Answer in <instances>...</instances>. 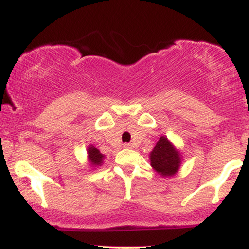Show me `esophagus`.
<instances>
[{"label": "esophagus", "instance_id": "1", "mask_svg": "<svg viewBox=\"0 0 249 249\" xmlns=\"http://www.w3.org/2000/svg\"><path fill=\"white\" fill-rule=\"evenodd\" d=\"M133 145L130 144V142H125L124 144V148H132Z\"/></svg>", "mask_w": 249, "mask_h": 249}]
</instances>
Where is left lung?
<instances>
[{
  "mask_svg": "<svg viewBox=\"0 0 249 249\" xmlns=\"http://www.w3.org/2000/svg\"><path fill=\"white\" fill-rule=\"evenodd\" d=\"M151 165L161 176H173L180 166V154L167 138L160 137L150 154Z\"/></svg>",
  "mask_w": 249,
  "mask_h": 249,
  "instance_id": "1",
  "label": "left lung"
}]
</instances>
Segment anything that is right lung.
<instances>
[{"mask_svg":"<svg viewBox=\"0 0 249 249\" xmlns=\"http://www.w3.org/2000/svg\"><path fill=\"white\" fill-rule=\"evenodd\" d=\"M88 153H89V158H90V161L92 162V165H95V166L98 165L99 166V165L102 164V160H103V158H104V156H103V154L99 152L96 147H93V146L89 147Z\"/></svg>","mask_w":249,"mask_h":249,"instance_id":"obj_1","label":"right lung"}]
</instances>
